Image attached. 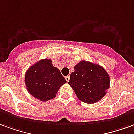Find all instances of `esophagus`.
Listing matches in <instances>:
<instances>
[{
    "label": "esophagus",
    "mask_w": 134,
    "mask_h": 134,
    "mask_svg": "<svg viewBox=\"0 0 134 134\" xmlns=\"http://www.w3.org/2000/svg\"><path fill=\"white\" fill-rule=\"evenodd\" d=\"M65 79H66V81L68 82L69 81V80H70V76H66L65 77Z\"/></svg>",
    "instance_id": "esophagus-1"
}]
</instances>
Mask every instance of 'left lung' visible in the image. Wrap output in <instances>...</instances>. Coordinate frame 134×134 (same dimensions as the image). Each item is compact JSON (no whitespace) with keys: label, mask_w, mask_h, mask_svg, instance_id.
I'll use <instances>...</instances> for the list:
<instances>
[{"label":"left lung","mask_w":134,"mask_h":134,"mask_svg":"<svg viewBox=\"0 0 134 134\" xmlns=\"http://www.w3.org/2000/svg\"><path fill=\"white\" fill-rule=\"evenodd\" d=\"M68 84L80 100L93 103L100 100L109 88V75L102 66L82 60L74 66Z\"/></svg>","instance_id":"8db88e82"}]
</instances>
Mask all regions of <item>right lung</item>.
Returning <instances> with one entry per match:
<instances>
[{"label":"right lung","mask_w":134,"mask_h":134,"mask_svg":"<svg viewBox=\"0 0 134 134\" xmlns=\"http://www.w3.org/2000/svg\"><path fill=\"white\" fill-rule=\"evenodd\" d=\"M66 79L59 69L53 66L52 60L42 59L31 66L25 74V83L28 93L41 101L55 97Z\"/></svg>","instance_id":"obj_1"}]
</instances>
